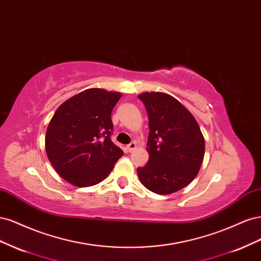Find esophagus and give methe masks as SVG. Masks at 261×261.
Instances as JSON below:
<instances>
[{"label":"esophagus","mask_w":261,"mask_h":261,"mask_svg":"<svg viewBox=\"0 0 261 261\" xmlns=\"http://www.w3.org/2000/svg\"><path fill=\"white\" fill-rule=\"evenodd\" d=\"M135 149H136V143H135V141H132L130 144H128V145H127V150H128V152H133L134 150H135Z\"/></svg>","instance_id":"esophagus-1"}]
</instances>
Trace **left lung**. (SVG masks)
<instances>
[{"mask_svg":"<svg viewBox=\"0 0 261 261\" xmlns=\"http://www.w3.org/2000/svg\"><path fill=\"white\" fill-rule=\"evenodd\" d=\"M149 118V160L137 168L143 185L168 195L186 187L198 174L204 155V139L188 110L170 94L144 92L138 96Z\"/></svg>","mask_w":261,"mask_h":261,"instance_id":"1","label":"left lung"}]
</instances>
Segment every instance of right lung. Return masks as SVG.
<instances>
[{"label": "right lung", "mask_w": 261, "mask_h": 261, "mask_svg": "<svg viewBox=\"0 0 261 261\" xmlns=\"http://www.w3.org/2000/svg\"><path fill=\"white\" fill-rule=\"evenodd\" d=\"M120 92L87 89L55 111L46 129L45 151L68 183L92 186L103 180L124 154L111 140V114Z\"/></svg>", "instance_id": "right-lung-1"}]
</instances>
